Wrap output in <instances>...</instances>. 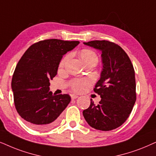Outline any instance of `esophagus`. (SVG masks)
Returning a JSON list of instances; mask_svg holds the SVG:
<instances>
[{
    "instance_id": "34e87169",
    "label": "esophagus",
    "mask_w": 156,
    "mask_h": 156,
    "mask_svg": "<svg viewBox=\"0 0 156 156\" xmlns=\"http://www.w3.org/2000/svg\"><path fill=\"white\" fill-rule=\"evenodd\" d=\"M79 96L78 95H76V94H71V98L72 99V100H75V99L78 98Z\"/></svg>"
}]
</instances>
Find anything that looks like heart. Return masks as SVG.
Segmentation results:
<instances>
[{
  "instance_id": "heart-1",
  "label": "heart",
  "mask_w": 156,
  "mask_h": 156,
  "mask_svg": "<svg viewBox=\"0 0 156 156\" xmlns=\"http://www.w3.org/2000/svg\"><path fill=\"white\" fill-rule=\"evenodd\" d=\"M80 56L84 64L88 62H90V61H96V62H98V56H97L95 52L93 51L91 49H88V48L82 49V51H80ZM68 58L69 55H66L61 60L59 63L60 67H63L65 62L68 60ZM89 82H90L89 80H74V82H72V89H73L74 91H76V92H81V91L84 90L86 84H88Z\"/></svg>"
}]
</instances>
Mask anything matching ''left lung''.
<instances>
[{
    "instance_id": "obj_1",
    "label": "left lung",
    "mask_w": 156,
    "mask_h": 156,
    "mask_svg": "<svg viewBox=\"0 0 156 156\" xmlns=\"http://www.w3.org/2000/svg\"><path fill=\"white\" fill-rule=\"evenodd\" d=\"M102 52V69L94 92L101 100L90 107L83 116L93 128L102 131L114 130L124 123L136 101L135 71L130 58L118 44L108 41L84 42Z\"/></svg>"
}]
</instances>
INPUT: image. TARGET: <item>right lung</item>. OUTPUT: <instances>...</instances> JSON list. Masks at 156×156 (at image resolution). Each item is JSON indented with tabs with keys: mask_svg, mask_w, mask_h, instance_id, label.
Instances as JSON below:
<instances>
[{
	"mask_svg": "<svg viewBox=\"0 0 156 156\" xmlns=\"http://www.w3.org/2000/svg\"><path fill=\"white\" fill-rule=\"evenodd\" d=\"M80 42L47 39L26 50L14 71L11 88L14 104L30 127L47 130L57 124L71 101L69 94H53L49 80L56 75L62 56Z\"/></svg>",
	"mask_w": 156,
	"mask_h": 156,
	"instance_id": "1",
	"label": "right lung"
}]
</instances>
